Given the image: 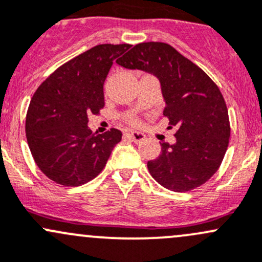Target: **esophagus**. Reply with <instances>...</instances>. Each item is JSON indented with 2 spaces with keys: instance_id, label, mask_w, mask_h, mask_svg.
<instances>
[{
  "instance_id": "esophagus-1",
  "label": "esophagus",
  "mask_w": 262,
  "mask_h": 262,
  "mask_svg": "<svg viewBox=\"0 0 262 262\" xmlns=\"http://www.w3.org/2000/svg\"><path fill=\"white\" fill-rule=\"evenodd\" d=\"M126 137L136 143H139V142H142V140L145 139L144 134L139 133V132H132V133H126Z\"/></svg>"
}]
</instances>
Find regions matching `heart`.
I'll return each instance as SVG.
<instances>
[{
	"instance_id": "1",
	"label": "heart",
	"mask_w": 262,
	"mask_h": 262,
	"mask_svg": "<svg viewBox=\"0 0 262 262\" xmlns=\"http://www.w3.org/2000/svg\"><path fill=\"white\" fill-rule=\"evenodd\" d=\"M126 120L130 124H138V119L136 117H126Z\"/></svg>"
}]
</instances>
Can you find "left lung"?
I'll list each match as a JSON object with an SVG mask.
<instances>
[{"label":"left lung","mask_w":262,"mask_h":262,"mask_svg":"<svg viewBox=\"0 0 262 262\" xmlns=\"http://www.w3.org/2000/svg\"><path fill=\"white\" fill-rule=\"evenodd\" d=\"M117 64L153 74L166 100L163 115L176 126V144L148 162L152 177L164 188L187 192L206 183L222 163L230 142V119L224 95L196 64L164 42H142Z\"/></svg>","instance_id":"obj_1"}]
</instances>
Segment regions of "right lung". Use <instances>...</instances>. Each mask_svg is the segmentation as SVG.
Returning <instances> with one entry per match:
<instances>
[{
	"label": "right lung",
	"instance_id": "obj_1",
	"mask_svg": "<svg viewBox=\"0 0 262 262\" xmlns=\"http://www.w3.org/2000/svg\"><path fill=\"white\" fill-rule=\"evenodd\" d=\"M129 43L96 45L57 68L32 96L26 114V138L35 163L55 183L78 187L104 169L122 132L95 134L88 117L105 105L104 81Z\"/></svg>",
	"mask_w": 262,
	"mask_h": 262
}]
</instances>
